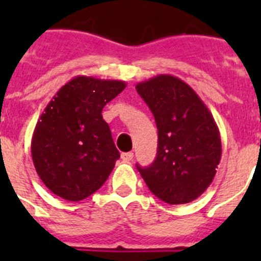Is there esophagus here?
Listing matches in <instances>:
<instances>
[{"label":"esophagus","mask_w":261,"mask_h":261,"mask_svg":"<svg viewBox=\"0 0 261 261\" xmlns=\"http://www.w3.org/2000/svg\"><path fill=\"white\" fill-rule=\"evenodd\" d=\"M121 159H123L124 162H130L133 159V153L132 151H129V153H123L121 154Z\"/></svg>","instance_id":"34e87169"}]
</instances>
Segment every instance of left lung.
Returning <instances> with one entry per match:
<instances>
[{
    "instance_id": "obj_1",
    "label": "left lung",
    "mask_w": 261,
    "mask_h": 261,
    "mask_svg": "<svg viewBox=\"0 0 261 261\" xmlns=\"http://www.w3.org/2000/svg\"><path fill=\"white\" fill-rule=\"evenodd\" d=\"M136 89L158 128L155 161L149 167L137 165V170L162 201H193L211 186L221 161L222 145L213 115L195 90L174 75H155Z\"/></svg>"
}]
</instances>
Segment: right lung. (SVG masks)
Here are the masks:
<instances>
[{
	"instance_id": "obj_1",
	"label": "right lung",
	"mask_w": 261,
	"mask_h": 261,
	"mask_svg": "<svg viewBox=\"0 0 261 261\" xmlns=\"http://www.w3.org/2000/svg\"><path fill=\"white\" fill-rule=\"evenodd\" d=\"M125 87L124 81L78 75L48 103L32 135L31 155L50 192L80 201L107 180L120 153L102 111Z\"/></svg>"
}]
</instances>
